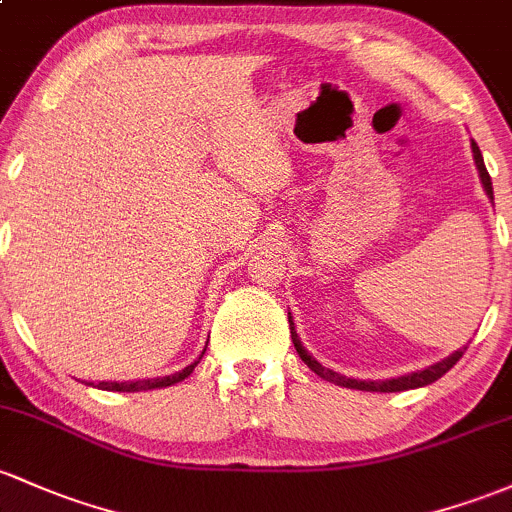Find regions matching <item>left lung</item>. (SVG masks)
<instances>
[{"label": "left lung", "mask_w": 512, "mask_h": 512, "mask_svg": "<svg viewBox=\"0 0 512 512\" xmlns=\"http://www.w3.org/2000/svg\"><path fill=\"white\" fill-rule=\"evenodd\" d=\"M471 151H474V161H476V168H478V175H481V183H483V190H486V195L493 200V185H491V175H488L486 166H483V156H481V148L476 146V141H471ZM288 322H290V337H293V344L295 349H298L300 359L305 361L307 366L312 368V371L317 373V376L324 378V381L329 383H337V386H344V388H354V390H371V393H400V390H410V388H422V386H430V383L437 381V378H442L444 373L452 368L456 361L464 356V349H456L454 354H449L447 359L437 361V364L422 368V371H415V373H408V376H398V378H388V381H356V378H346L342 373L332 371V368H324L320 361L315 359L312 354H307V349L302 346L298 332H295V324H293V317H290L288 312Z\"/></svg>", "instance_id": "1"}]
</instances>
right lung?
Returning a JSON list of instances; mask_svg holds the SVG:
<instances>
[{"label":"right lung","mask_w":512,"mask_h":512,"mask_svg":"<svg viewBox=\"0 0 512 512\" xmlns=\"http://www.w3.org/2000/svg\"><path fill=\"white\" fill-rule=\"evenodd\" d=\"M207 349V346H205ZM205 354V351H202ZM200 354V359H202ZM200 359L195 361V364L185 366L183 371L178 373H170V376H163V378H144V381H124V383H117V381H102L97 383V388L102 390H114V393H136V390H153V388H166V386H173V383H180L185 381V378L190 376L192 371H195V366L200 364ZM92 386V383H90Z\"/></svg>","instance_id":"right-lung-1"}]
</instances>
